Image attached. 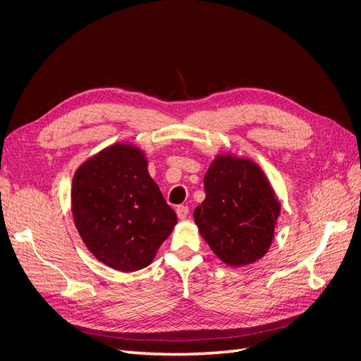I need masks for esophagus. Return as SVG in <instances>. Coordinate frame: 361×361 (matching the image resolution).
<instances>
[{"label": "esophagus", "instance_id": "esophagus-1", "mask_svg": "<svg viewBox=\"0 0 361 361\" xmlns=\"http://www.w3.org/2000/svg\"><path fill=\"white\" fill-rule=\"evenodd\" d=\"M176 214H178L179 220H185V218H187L188 214H190L188 206H178V207H176Z\"/></svg>", "mask_w": 361, "mask_h": 361}]
</instances>
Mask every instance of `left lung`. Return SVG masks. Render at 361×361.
Here are the masks:
<instances>
[{
	"label": "left lung",
	"instance_id": "8db88e82",
	"mask_svg": "<svg viewBox=\"0 0 361 361\" xmlns=\"http://www.w3.org/2000/svg\"><path fill=\"white\" fill-rule=\"evenodd\" d=\"M206 199L194 223L207 245L231 267L253 264L274 238L280 202L255 161L216 155L204 174Z\"/></svg>",
	"mask_w": 361,
	"mask_h": 361
}]
</instances>
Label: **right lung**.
<instances>
[{
	"label": "right lung",
	"instance_id": "right-lung-1",
	"mask_svg": "<svg viewBox=\"0 0 361 361\" xmlns=\"http://www.w3.org/2000/svg\"><path fill=\"white\" fill-rule=\"evenodd\" d=\"M72 215L102 264L133 272L152 264L178 216L147 171L145 152L116 143L82 162L72 180Z\"/></svg>",
	"mask_w": 361,
	"mask_h": 361
}]
</instances>
